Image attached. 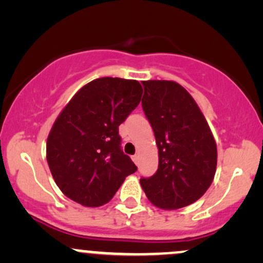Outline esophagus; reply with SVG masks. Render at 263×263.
I'll use <instances>...</instances> for the list:
<instances>
[{
  "label": "esophagus",
  "mask_w": 263,
  "mask_h": 263,
  "mask_svg": "<svg viewBox=\"0 0 263 263\" xmlns=\"http://www.w3.org/2000/svg\"><path fill=\"white\" fill-rule=\"evenodd\" d=\"M132 161H134L136 164H138V162H140V156L138 155H135L134 157H132Z\"/></svg>",
  "instance_id": "1"
}]
</instances>
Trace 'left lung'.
Listing matches in <instances>:
<instances>
[{"label": "left lung", "mask_w": 263, "mask_h": 263, "mask_svg": "<svg viewBox=\"0 0 263 263\" xmlns=\"http://www.w3.org/2000/svg\"><path fill=\"white\" fill-rule=\"evenodd\" d=\"M142 107L155 132L158 171L140 180L155 206L174 210L195 203L213 183L216 142L192 95L172 80L142 81Z\"/></svg>", "instance_id": "1"}]
</instances>
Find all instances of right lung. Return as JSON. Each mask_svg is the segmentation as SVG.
Returning <instances> with one entry per match:
<instances>
[{
    "label": "right lung",
    "mask_w": 263,
    "mask_h": 263,
    "mask_svg": "<svg viewBox=\"0 0 263 263\" xmlns=\"http://www.w3.org/2000/svg\"><path fill=\"white\" fill-rule=\"evenodd\" d=\"M142 92L137 80L99 78L65 105L47 138L48 165L65 197L101 206L137 171L120 148L119 126L140 104Z\"/></svg>",
    "instance_id": "obj_1"
}]
</instances>
